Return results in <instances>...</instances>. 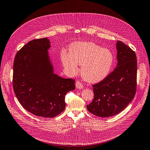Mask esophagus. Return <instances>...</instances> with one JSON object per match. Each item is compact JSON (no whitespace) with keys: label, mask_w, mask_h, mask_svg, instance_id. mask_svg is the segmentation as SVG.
I'll list each match as a JSON object with an SVG mask.
<instances>
[{"label":"esophagus","mask_w":150,"mask_h":150,"mask_svg":"<svg viewBox=\"0 0 150 150\" xmlns=\"http://www.w3.org/2000/svg\"><path fill=\"white\" fill-rule=\"evenodd\" d=\"M75 86H76V88L77 89H83V86L82 85V83L80 82V81H76L75 83Z\"/></svg>","instance_id":"obj_1"}]
</instances>
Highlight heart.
I'll return each mask as SVG.
<instances>
[{"mask_svg": "<svg viewBox=\"0 0 150 150\" xmlns=\"http://www.w3.org/2000/svg\"><path fill=\"white\" fill-rule=\"evenodd\" d=\"M62 65L68 74L74 75L81 65V74L86 81L98 82L109 74L114 63V55L107 48L91 42H75L71 44L69 53L61 54Z\"/></svg>", "mask_w": 150, "mask_h": 150, "instance_id": "obj_1", "label": "heart"}]
</instances>
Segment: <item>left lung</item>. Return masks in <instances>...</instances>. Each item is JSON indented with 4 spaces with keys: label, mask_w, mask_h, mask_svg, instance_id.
Wrapping results in <instances>:
<instances>
[{
    "label": "left lung",
    "mask_w": 150,
    "mask_h": 150,
    "mask_svg": "<svg viewBox=\"0 0 150 150\" xmlns=\"http://www.w3.org/2000/svg\"><path fill=\"white\" fill-rule=\"evenodd\" d=\"M116 48V68L103 81L93 85L94 98L87 105L89 112L101 117L112 116L123 111L136 92V54L122 41H117Z\"/></svg>",
    "instance_id": "left-lung-1"
}]
</instances>
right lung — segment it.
I'll list each match as a JSON object with an SVG mask.
<instances>
[{
  "label": "right lung",
  "mask_w": 150,
  "mask_h": 150,
  "mask_svg": "<svg viewBox=\"0 0 150 150\" xmlns=\"http://www.w3.org/2000/svg\"><path fill=\"white\" fill-rule=\"evenodd\" d=\"M50 41L33 40L17 52L13 63L14 92L22 106L37 116L54 117L65 109V96L75 80L54 73L48 55Z\"/></svg>",
  "instance_id": "1"
}]
</instances>
